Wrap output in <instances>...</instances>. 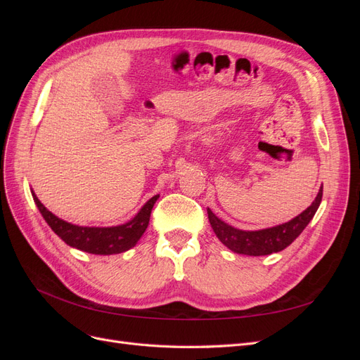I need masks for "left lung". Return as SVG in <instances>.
<instances>
[{"instance_id": "obj_1", "label": "left lung", "mask_w": 360, "mask_h": 360, "mask_svg": "<svg viewBox=\"0 0 360 360\" xmlns=\"http://www.w3.org/2000/svg\"><path fill=\"white\" fill-rule=\"evenodd\" d=\"M321 197H323V186L320 188V192L317 195V198H315V201L308 207L307 210L294 217V219H291L287 224L266 228V230H259V231L237 230V228L221 221L210 209H207V213H209V221L214 234L228 249H231L233 252H237V254L259 257V255L279 252V250L285 249L296 240V238L300 236V233L304 230V226L311 222L315 212H317L319 205L321 202Z\"/></svg>"}]
</instances>
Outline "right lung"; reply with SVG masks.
<instances>
[{
  "instance_id": "right-lung-1",
  "label": "right lung",
  "mask_w": 360,
  "mask_h": 360,
  "mask_svg": "<svg viewBox=\"0 0 360 360\" xmlns=\"http://www.w3.org/2000/svg\"><path fill=\"white\" fill-rule=\"evenodd\" d=\"M32 198H34V202L37 204L43 219L48 222V225L52 228V231L56 233L63 242H66L69 246L84 250V252L89 254L112 255L124 252V250L136 245L141 236L147 230L151 209H153L159 195H155L153 198H150L132 221H129L124 225L110 228L72 225L66 221L60 219L56 214H52L46 207L39 201L34 193H32Z\"/></svg>"
}]
</instances>
